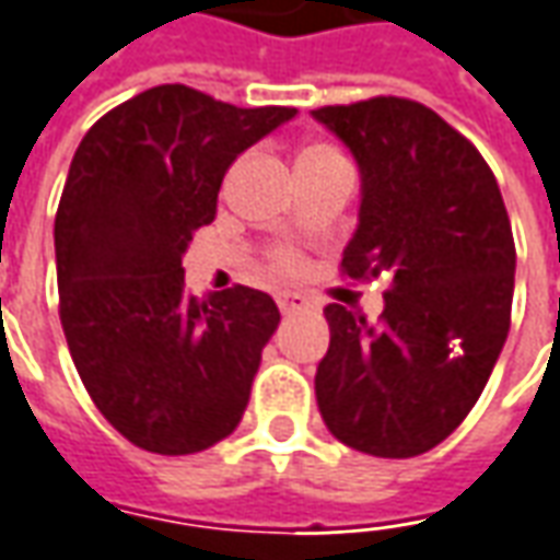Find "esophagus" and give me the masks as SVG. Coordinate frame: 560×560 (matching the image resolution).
<instances>
[{
  "label": "esophagus",
  "mask_w": 560,
  "mask_h": 560,
  "mask_svg": "<svg viewBox=\"0 0 560 560\" xmlns=\"http://www.w3.org/2000/svg\"><path fill=\"white\" fill-rule=\"evenodd\" d=\"M276 303H279L281 315H294V312H303L312 306L310 296L300 294V291H281V294L276 296Z\"/></svg>",
  "instance_id": "34e87169"
}]
</instances>
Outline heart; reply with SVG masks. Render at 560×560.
<instances>
[{
    "label": "heart",
    "mask_w": 560,
    "mask_h": 560,
    "mask_svg": "<svg viewBox=\"0 0 560 560\" xmlns=\"http://www.w3.org/2000/svg\"><path fill=\"white\" fill-rule=\"evenodd\" d=\"M328 152L334 150L330 147H306V150L300 152V159H315V155H328ZM276 266H279L281 272H291V269H296V257L291 250H281L279 257H276Z\"/></svg>",
    "instance_id": "1"
}]
</instances>
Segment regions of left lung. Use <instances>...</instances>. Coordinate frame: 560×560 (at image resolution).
I'll return each mask as SVG.
<instances>
[{
  "mask_svg": "<svg viewBox=\"0 0 560 560\" xmlns=\"http://www.w3.org/2000/svg\"><path fill=\"white\" fill-rule=\"evenodd\" d=\"M312 116L355 155L359 230L343 276L392 288L380 322L325 306L315 398L334 439L361 454L432 451L475 408L512 322L515 238L493 171L466 137L408 97Z\"/></svg>",
  "mask_w": 560,
  "mask_h": 560,
  "instance_id": "obj_1",
  "label": "left lung"
}]
</instances>
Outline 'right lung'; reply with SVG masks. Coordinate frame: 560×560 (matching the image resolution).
Listing matches in <instances>:
<instances>
[{
  "mask_svg": "<svg viewBox=\"0 0 560 560\" xmlns=\"http://www.w3.org/2000/svg\"><path fill=\"white\" fill-rule=\"evenodd\" d=\"M294 116L159 85L94 121L72 155L55 217L60 325L91 401L150 454L208 451L248 408L279 306L245 284L189 296L184 254L232 162Z\"/></svg>",
  "mask_w": 560,
  "mask_h": 560,
  "instance_id": "1",
  "label": "right lung"
}]
</instances>
